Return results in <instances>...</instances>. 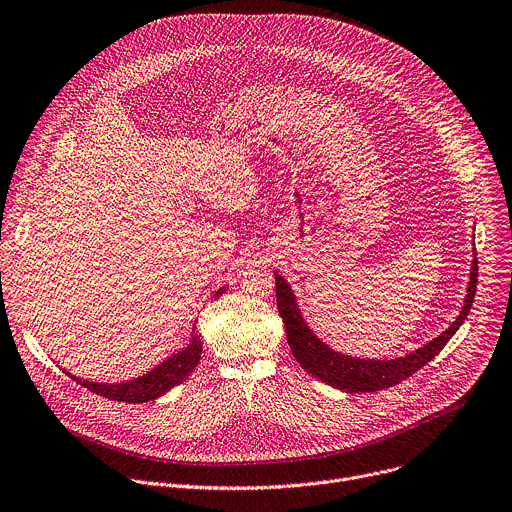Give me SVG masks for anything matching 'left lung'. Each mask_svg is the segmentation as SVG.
<instances>
[{"mask_svg": "<svg viewBox=\"0 0 512 512\" xmlns=\"http://www.w3.org/2000/svg\"><path fill=\"white\" fill-rule=\"evenodd\" d=\"M274 278H276V307L282 317V323H285L287 342L295 360L303 366V370H307L321 382L339 390L376 392L413 376L427 362H431L449 342L451 335L460 329V325L466 321L474 303L476 285H478V260L476 258L472 260L468 295L464 299V307L456 317V321H453L443 333L433 337L431 342L417 348L415 352H409L401 358H390V360L358 358V356H348L344 352L329 348L325 342H321L309 327V323L305 321L289 282L278 272H274Z\"/></svg>", "mask_w": 512, "mask_h": 512, "instance_id": "left-lung-1", "label": "left lung"}]
</instances>
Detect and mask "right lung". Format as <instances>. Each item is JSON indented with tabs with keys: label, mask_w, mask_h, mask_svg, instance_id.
I'll return each instance as SVG.
<instances>
[{
	"label": "right lung",
	"mask_w": 512,
	"mask_h": 512,
	"mask_svg": "<svg viewBox=\"0 0 512 512\" xmlns=\"http://www.w3.org/2000/svg\"><path fill=\"white\" fill-rule=\"evenodd\" d=\"M225 293V287L215 291V299H219ZM195 327V325H193ZM201 337L197 329L191 331L189 344L175 354H170L166 360H162L158 366L148 370L142 376H136L132 380H122V382H93L79 378L71 372H67L77 384L93 390L95 394L105 396V399L111 401H120V403H148L158 399V396L166 394L170 388H175L181 384L199 364L201 360Z\"/></svg>",
	"instance_id": "add662e5"
}]
</instances>
